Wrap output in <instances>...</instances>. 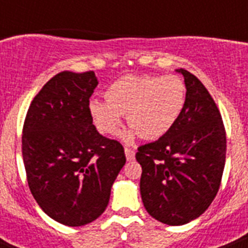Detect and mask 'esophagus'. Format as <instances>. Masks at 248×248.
Here are the masks:
<instances>
[{"instance_id":"esophagus-1","label":"esophagus","mask_w":248,"mask_h":248,"mask_svg":"<svg viewBox=\"0 0 248 248\" xmlns=\"http://www.w3.org/2000/svg\"><path fill=\"white\" fill-rule=\"evenodd\" d=\"M124 155L127 161H134L135 159V152L130 149V148H124Z\"/></svg>"}]
</instances>
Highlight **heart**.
Masks as SVG:
<instances>
[{"mask_svg": "<svg viewBox=\"0 0 248 248\" xmlns=\"http://www.w3.org/2000/svg\"><path fill=\"white\" fill-rule=\"evenodd\" d=\"M186 100L184 82L176 76H124L109 86L107 100L93 99L90 114L101 134L118 130L126 114L131 127L121 132L124 143L136 136L155 140L166 135L179 120Z\"/></svg>", "mask_w": 248, "mask_h": 248, "instance_id": "1", "label": "heart"}]
</instances>
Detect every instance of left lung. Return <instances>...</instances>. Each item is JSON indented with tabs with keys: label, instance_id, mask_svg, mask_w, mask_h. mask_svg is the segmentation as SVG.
<instances>
[{
	"label": "left lung",
	"instance_id": "8db88e82",
	"mask_svg": "<svg viewBox=\"0 0 248 248\" xmlns=\"http://www.w3.org/2000/svg\"><path fill=\"white\" fill-rule=\"evenodd\" d=\"M186 100L166 135L138 149L140 194L147 212L167 225L200 217L220 188L227 136L215 101L200 79L183 68Z\"/></svg>",
	"mask_w": 248,
	"mask_h": 248
}]
</instances>
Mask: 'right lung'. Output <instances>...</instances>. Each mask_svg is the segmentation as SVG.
Here are the masks:
<instances>
[{
  "label": "right lung",
  "instance_id": "right-lung-1",
  "mask_svg": "<svg viewBox=\"0 0 248 248\" xmlns=\"http://www.w3.org/2000/svg\"><path fill=\"white\" fill-rule=\"evenodd\" d=\"M93 72L54 76L33 99L25 117L21 149L27 180L42 211L68 227L96 220L126 163L124 147L93 124Z\"/></svg>",
  "mask_w": 248,
  "mask_h": 248
}]
</instances>
